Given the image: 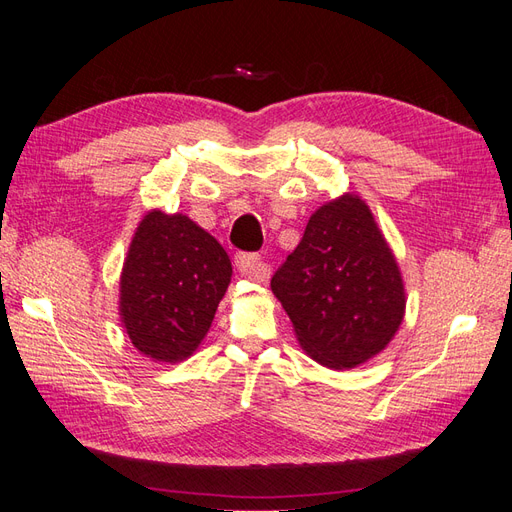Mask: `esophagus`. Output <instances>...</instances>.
<instances>
[{
	"label": "esophagus",
	"instance_id": "34e87169",
	"mask_svg": "<svg viewBox=\"0 0 512 512\" xmlns=\"http://www.w3.org/2000/svg\"><path fill=\"white\" fill-rule=\"evenodd\" d=\"M235 267H237L239 275L250 277V280H256V282H265L267 275H269V267L260 260L258 254H252V252L237 254L235 256Z\"/></svg>",
	"mask_w": 512,
	"mask_h": 512
}]
</instances>
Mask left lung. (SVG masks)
Segmentation results:
<instances>
[{
    "mask_svg": "<svg viewBox=\"0 0 512 512\" xmlns=\"http://www.w3.org/2000/svg\"><path fill=\"white\" fill-rule=\"evenodd\" d=\"M271 288L314 361L348 369L384 350L404 318L397 262L359 196L346 194L309 218Z\"/></svg>",
    "mask_w": 512,
    "mask_h": 512,
    "instance_id": "8db88e82",
    "label": "left lung"
}]
</instances>
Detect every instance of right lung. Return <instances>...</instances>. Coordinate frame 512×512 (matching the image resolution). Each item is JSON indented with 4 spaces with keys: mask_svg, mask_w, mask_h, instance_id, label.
Instances as JSON below:
<instances>
[{
    "mask_svg": "<svg viewBox=\"0 0 512 512\" xmlns=\"http://www.w3.org/2000/svg\"><path fill=\"white\" fill-rule=\"evenodd\" d=\"M230 275L224 247L185 215H145L121 275L132 344L156 361H183L207 335Z\"/></svg>",
    "mask_w": 512,
    "mask_h": 512,
    "instance_id": "obj_1",
    "label": "right lung"
}]
</instances>
